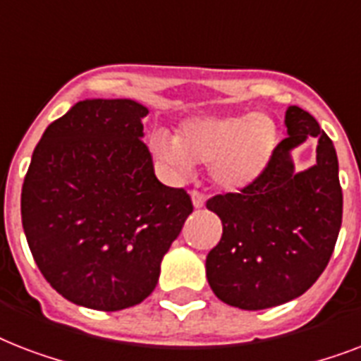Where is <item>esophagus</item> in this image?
<instances>
[{
  "instance_id": "1",
  "label": "esophagus",
  "mask_w": 361,
  "mask_h": 361,
  "mask_svg": "<svg viewBox=\"0 0 361 361\" xmlns=\"http://www.w3.org/2000/svg\"><path fill=\"white\" fill-rule=\"evenodd\" d=\"M191 200H192V206H195V208H202L204 202H206V197H204L202 192L191 191Z\"/></svg>"
}]
</instances>
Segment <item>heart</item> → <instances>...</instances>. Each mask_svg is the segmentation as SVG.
Masks as SVG:
<instances>
[{"label": "heart", "mask_w": 361, "mask_h": 361, "mask_svg": "<svg viewBox=\"0 0 361 361\" xmlns=\"http://www.w3.org/2000/svg\"><path fill=\"white\" fill-rule=\"evenodd\" d=\"M159 163L174 174L192 164L209 166L217 187L240 191L264 174L279 146V129L269 116H195L180 125L176 138L155 133L149 140Z\"/></svg>", "instance_id": "obj_1"}]
</instances>
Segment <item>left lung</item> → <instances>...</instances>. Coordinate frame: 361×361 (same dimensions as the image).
I'll use <instances>...</instances> for the list:
<instances>
[{"label": "left lung", "mask_w": 361, "mask_h": 361, "mask_svg": "<svg viewBox=\"0 0 361 361\" xmlns=\"http://www.w3.org/2000/svg\"><path fill=\"white\" fill-rule=\"evenodd\" d=\"M288 136L268 169L240 192L206 202L223 236L206 257V277L221 302L258 311L302 296L330 262L343 219V191L334 142L300 106L285 114ZM317 137V163L293 170L291 149Z\"/></svg>", "instance_id": "left-lung-1"}]
</instances>
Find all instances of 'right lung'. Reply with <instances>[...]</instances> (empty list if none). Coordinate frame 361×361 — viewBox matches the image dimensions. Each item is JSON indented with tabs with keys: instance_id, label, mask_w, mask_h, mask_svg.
Returning <instances> with one entry per match:
<instances>
[{
	"instance_id": "right-lung-1",
	"label": "right lung",
	"mask_w": 361,
	"mask_h": 361,
	"mask_svg": "<svg viewBox=\"0 0 361 361\" xmlns=\"http://www.w3.org/2000/svg\"><path fill=\"white\" fill-rule=\"evenodd\" d=\"M147 116L130 99H86L48 125L22 185V226L44 279L82 307L144 302L192 212L166 187L142 142Z\"/></svg>"
}]
</instances>
